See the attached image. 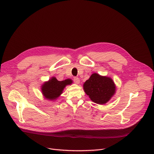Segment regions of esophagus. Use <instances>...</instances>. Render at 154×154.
I'll list each match as a JSON object with an SVG mask.
<instances>
[{
  "instance_id": "1",
  "label": "esophagus",
  "mask_w": 154,
  "mask_h": 154,
  "mask_svg": "<svg viewBox=\"0 0 154 154\" xmlns=\"http://www.w3.org/2000/svg\"><path fill=\"white\" fill-rule=\"evenodd\" d=\"M73 81H74V82L75 84H79V82H80V79L78 78H77V77H75L73 78Z\"/></svg>"
}]
</instances>
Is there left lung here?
Segmentation results:
<instances>
[{
	"label": "left lung",
	"instance_id": "8db88e82",
	"mask_svg": "<svg viewBox=\"0 0 154 154\" xmlns=\"http://www.w3.org/2000/svg\"><path fill=\"white\" fill-rule=\"evenodd\" d=\"M84 92L91 100L97 104H105L116 92V86L111 78L92 74L83 85Z\"/></svg>",
	"mask_w": 154,
	"mask_h": 154
}]
</instances>
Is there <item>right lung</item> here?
<instances>
[{"instance_id":"add662e5","label":"right lung","mask_w":154,"mask_h":154,"mask_svg":"<svg viewBox=\"0 0 154 154\" xmlns=\"http://www.w3.org/2000/svg\"><path fill=\"white\" fill-rule=\"evenodd\" d=\"M72 83V81L68 79L59 81L56 78L53 77L48 82L43 84L42 91L45 97L50 100H56L62 93L64 88L66 85Z\"/></svg>"}]
</instances>
